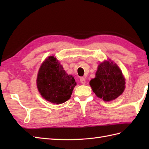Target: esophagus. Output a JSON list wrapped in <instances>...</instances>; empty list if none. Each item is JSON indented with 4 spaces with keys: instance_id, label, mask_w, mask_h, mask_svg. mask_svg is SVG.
Listing matches in <instances>:
<instances>
[{
    "instance_id": "1",
    "label": "esophagus",
    "mask_w": 149,
    "mask_h": 149,
    "mask_svg": "<svg viewBox=\"0 0 149 149\" xmlns=\"http://www.w3.org/2000/svg\"><path fill=\"white\" fill-rule=\"evenodd\" d=\"M80 81L83 84H85V83H86V79H85V78H84V77H81Z\"/></svg>"
}]
</instances>
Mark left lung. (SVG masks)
<instances>
[{"label":"left lung","instance_id":"obj_1","mask_svg":"<svg viewBox=\"0 0 149 149\" xmlns=\"http://www.w3.org/2000/svg\"><path fill=\"white\" fill-rule=\"evenodd\" d=\"M125 78L116 63L109 59L100 63L98 66L95 77L90 85L96 95L109 102L116 99L125 90Z\"/></svg>","mask_w":149,"mask_h":149}]
</instances>
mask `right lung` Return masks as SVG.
Here are the masks:
<instances>
[{
	"mask_svg": "<svg viewBox=\"0 0 149 149\" xmlns=\"http://www.w3.org/2000/svg\"><path fill=\"white\" fill-rule=\"evenodd\" d=\"M37 88L41 95L49 102L62 104L71 97L76 83L68 75L58 60L49 56L41 65L37 76Z\"/></svg>",
	"mask_w": 149,
	"mask_h": 149,
	"instance_id": "obj_1",
	"label": "right lung"
}]
</instances>
